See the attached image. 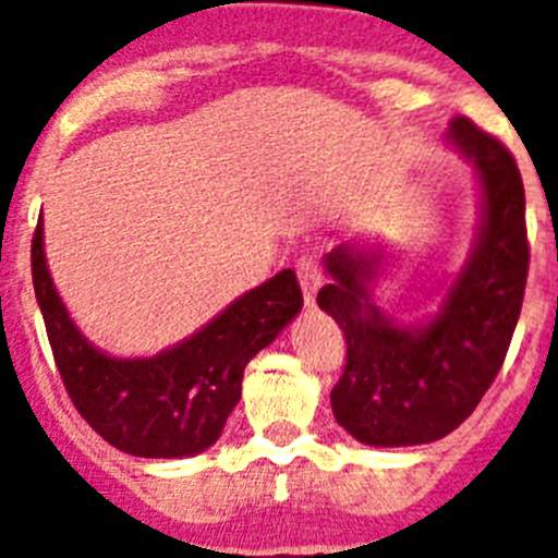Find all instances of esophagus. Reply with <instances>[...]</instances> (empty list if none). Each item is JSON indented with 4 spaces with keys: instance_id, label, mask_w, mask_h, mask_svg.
Instances as JSON below:
<instances>
[{
    "instance_id": "esophagus-1",
    "label": "esophagus",
    "mask_w": 558,
    "mask_h": 558,
    "mask_svg": "<svg viewBox=\"0 0 558 558\" xmlns=\"http://www.w3.org/2000/svg\"><path fill=\"white\" fill-rule=\"evenodd\" d=\"M296 276H300L305 302L307 305H314L316 291H319V284H323V265H319L316 258H300V262H296Z\"/></svg>"
}]
</instances>
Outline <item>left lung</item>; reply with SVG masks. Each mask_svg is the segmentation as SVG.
<instances>
[{"label": "left lung", "mask_w": 558, "mask_h": 558, "mask_svg": "<svg viewBox=\"0 0 558 558\" xmlns=\"http://www.w3.org/2000/svg\"><path fill=\"white\" fill-rule=\"evenodd\" d=\"M449 141L481 178L484 213L466 265L423 325L380 314L368 284L383 253L340 244L325 256L331 284L316 293L345 333V368L331 389L333 417L368 447L432 444L458 429L505 365L527 284L524 184L498 137L452 118Z\"/></svg>", "instance_id": "1"}]
</instances>
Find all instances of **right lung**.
<instances>
[{"mask_svg": "<svg viewBox=\"0 0 558 558\" xmlns=\"http://www.w3.org/2000/svg\"><path fill=\"white\" fill-rule=\"evenodd\" d=\"M31 270L71 403L102 440L137 458H184L213 447L242 398L244 365L302 307L296 274L282 270L239 296L190 340L149 360H118L77 331L57 296L43 251V218L31 242Z\"/></svg>", "mask_w": 558, "mask_h": 558, "instance_id": "add662e5", "label": "right lung"}]
</instances>
